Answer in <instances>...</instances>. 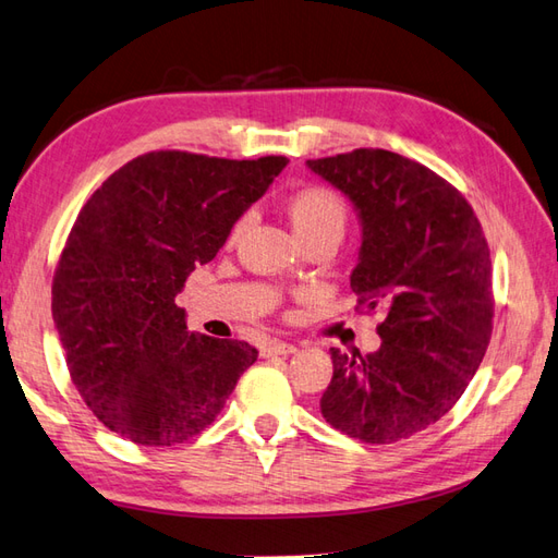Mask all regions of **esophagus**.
I'll return each mask as SVG.
<instances>
[{
  "instance_id": "esophagus-1",
  "label": "esophagus",
  "mask_w": 558,
  "mask_h": 558,
  "mask_svg": "<svg viewBox=\"0 0 558 558\" xmlns=\"http://www.w3.org/2000/svg\"><path fill=\"white\" fill-rule=\"evenodd\" d=\"M294 352H296V347L290 344V342H282V340H270V342L264 344V349H262L264 356H274V354L288 356V354H294Z\"/></svg>"
}]
</instances>
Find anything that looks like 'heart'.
Masks as SVG:
<instances>
[{"mask_svg":"<svg viewBox=\"0 0 558 558\" xmlns=\"http://www.w3.org/2000/svg\"><path fill=\"white\" fill-rule=\"evenodd\" d=\"M288 216L302 242L308 238L323 235V232H338L342 238L347 226V206L342 197L338 192L323 185H308L296 190L288 199ZM247 226L250 216H242L238 223L232 226L230 238L238 240Z\"/></svg>","mask_w":558,"mask_h":558,"instance_id":"1","label":"heart"}]
</instances>
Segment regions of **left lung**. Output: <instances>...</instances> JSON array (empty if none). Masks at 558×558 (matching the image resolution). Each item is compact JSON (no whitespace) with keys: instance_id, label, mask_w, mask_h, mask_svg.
Returning <instances> with one entry per match:
<instances>
[{"instance_id":"1","label":"left lung","mask_w":558,"mask_h":558,"mask_svg":"<svg viewBox=\"0 0 558 558\" xmlns=\"http://www.w3.org/2000/svg\"><path fill=\"white\" fill-rule=\"evenodd\" d=\"M306 166L352 202L361 247L352 290L383 308L380 349L332 354L320 413L361 442L390 445L457 404L492 335V262L481 220L445 178L387 149Z\"/></svg>"}]
</instances>
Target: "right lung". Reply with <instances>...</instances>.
Listing matches in <instances>:
<instances>
[{"mask_svg": "<svg viewBox=\"0 0 558 558\" xmlns=\"http://www.w3.org/2000/svg\"><path fill=\"white\" fill-rule=\"evenodd\" d=\"M284 157L232 161L149 151L87 199L61 252L51 316L73 385L125 439L171 447L209 427L258 352L194 335L175 304Z\"/></svg>", "mask_w": 558, "mask_h": 558, "instance_id": "obj_1", "label": "right lung"}]
</instances>
